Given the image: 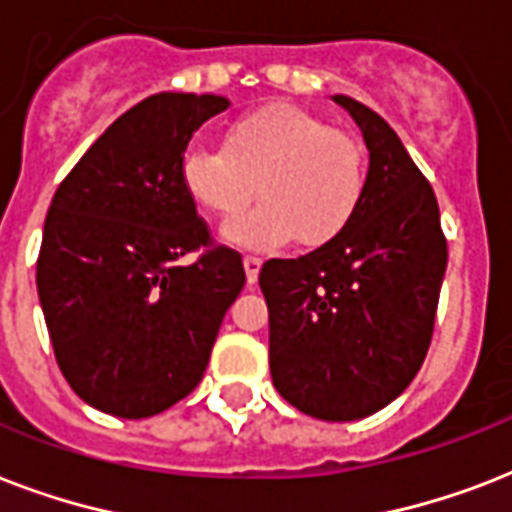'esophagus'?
Instances as JSON below:
<instances>
[{
  "mask_svg": "<svg viewBox=\"0 0 512 512\" xmlns=\"http://www.w3.org/2000/svg\"><path fill=\"white\" fill-rule=\"evenodd\" d=\"M260 268H263V260H260V257H252V255L244 257V273H247L249 284H255Z\"/></svg>",
  "mask_w": 512,
  "mask_h": 512,
  "instance_id": "obj_1",
  "label": "esophagus"
}]
</instances>
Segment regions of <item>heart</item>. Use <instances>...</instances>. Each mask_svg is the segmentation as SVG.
Instances as JSON below:
<instances>
[{
  "instance_id": "1",
  "label": "heart",
  "mask_w": 512,
  "mask_h": 512,
  "mask_svg": "<svg viewBox=\"0 0 512 512\" xmlns=\"http://www.w3.org/2000/svg\"><path fill=\"white\" fill-rule=\"evenodd\" d=\"M180 183L193 204L232 217L254 191L264 204L228 220L223 239L236 247H321L345 228L364 193V151L348 132L289 103L257 108L223 132V151L191 146Z\"/></svg>"
}]
</instances>
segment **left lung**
<instances>
[{
    "instance_id": "left-lung-1",
    "label": "left lung",
    "mask_w": 512,
    "mask_h": 512,
    "mask_svg": "<svg viewBox=\"0 0 512 512\" xmlns=\"http://www.w3.org/2000/svg\"><path fill=\"white\" fill-rule=\"evenodd\" d=\"M369 151L364 193L335 239L268 260V358L281 398L316 420L350 422L388 406L420 372L446 273L436 193L390 124L348 95Z\"/></svg>"
}]
</instances>
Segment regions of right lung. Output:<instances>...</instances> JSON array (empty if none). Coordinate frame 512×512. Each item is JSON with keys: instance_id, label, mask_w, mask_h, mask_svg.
<instances>
[{"instance_id": "1", "label": "right lung", "mask_w": 512, "mask_h": 512, "mask_svg": "<svg viewBox=\"0 0 512 512\" xmlns=\"http://www.w3.org/2000/svg\"><path fill=\"white\" fill-rule=\"evenodd\" d=\"M231 106L162 92L122 114L52 196L36 289L63 377L84 404L143 420L204 377L241 257L215 247L180 183L188 140ZM199 251L197 263L182 257Z\"/></svg>"}]
</instances>
